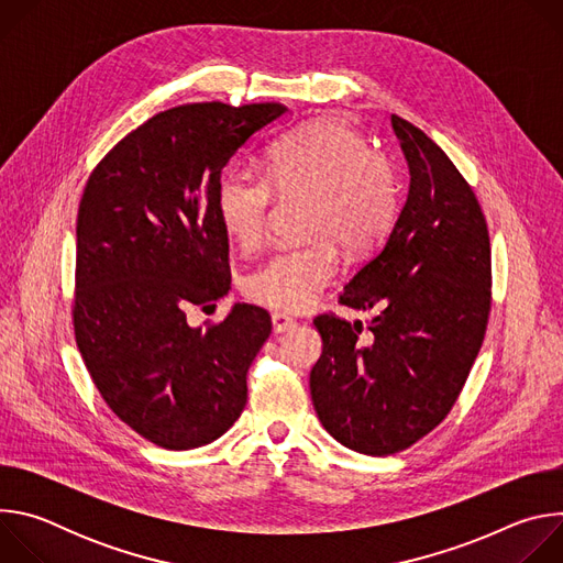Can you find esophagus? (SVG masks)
<instances>
[{
    "label": "esophagus",
    "instance_id": "34e87169",
    "mask_svg": "<svg viewBox=\"0 0 563 563\" xmlns=\"http://www.w3.org/2000/svg\"><path fill=\"white\" fill-rule=\"evenodd\" d=\"M272 325H274L276 334H285L296 328V320L283 311H276V313H272Z\"/></svg>",
    "mask_w": 563,
    "mask_h": 563
}]
</instances>
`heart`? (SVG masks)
Returning <instances> with one entry per match:
<instances>
[{
	"instance_id": "b5f03b06",
	"label": "heart",
	"mask_w": 563,
	"mask_h": 563,
	"mask_svg": "<svg viewBox=\"0 0 563 563\" xmlns=\"http://www.w3.org/2000/svg\"><path fill=\"white\" fill-rule=\"evenodd\" d=\"M276 194H311L305 231L316 238L274 252L245 278V291L285 311L309 307L332 280V239L347 254L369 252L400 211L396 167L339 120H313L283 135L272 146L267 174L233 167L220 178L216 209L235 243H261Z\"/></svg>"
}]
</instances>
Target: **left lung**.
<instances>
[{
	"mask_svg": "<svg viewBox=\"0 0 563 563\" xmlns=\"http://www.w3.org/2000/svg\"><path fill=\"white\" fill-rule=\"evenodd\" d=\"M410 187L383 250L345 285L361 320L323 313V354L309 374L313 410L345 448L387 456L417 443L452 410L484 343L490 238L452 159L421 129L391 115Z\"/></svg>",
	"mask_w": 563,
	"mask_h": 563,
	"instance_id": "obj_1",
	"label": "left lung"
}]
</instances>
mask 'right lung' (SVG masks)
Returning a JSON list of instances; mask_svg holds the SVG:
<instances>
[{"instance_id":"1","label":"right lung","mask_w":563,"mask_h":563,"mask_svg":"<svg viewBox=\"0 0 563 563\" xmlns=\"http://www.w3.org/2000/svg\"><path fill=\"white\" fill-rule=\"evenodd\" d=\"M283 113L269 102L157 113L107 153L79 202L77 347L107 406L159 448L207 445L245 410L269 313L238 302L202 330L187 309L229 291L218 183L235 151Z\"/></svg>"}]
</instances>
